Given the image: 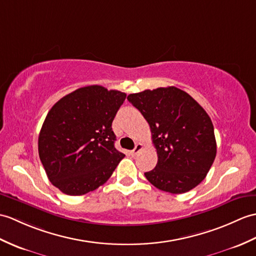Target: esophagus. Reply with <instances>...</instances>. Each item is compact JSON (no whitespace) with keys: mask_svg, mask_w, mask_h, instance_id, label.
I'll return each instance as SVG.
<instances>
[{"mask_svg":"<svg viewBox=\"0 0 256 256\" xmlns=\"http://www.w3.org/2000/svg\"><path fill=\"white\" fill-rule=\"evenodd\" d=\"M142 150V144H140V142H138V144L135 145V148L134 150L130 152V154H132V155H138V154Z\"/></svg>","mask_w":256,"mask_h":256,"instance_id":"esophagus-1","label":"esophagus"}]
</instances>
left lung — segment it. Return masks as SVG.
Instances as JSON below:
<instances>
[{
    "label": "left lung",
    "mask_w": 256,
    "mask_h": 256,
    "mask_svg": "<svg viewBox=\"0 0 256 256\" xmlns=\"http://www.w3.org/2000/svg\"><path fill=\"white\" fill-rule=\"evenodd\" d=\"M128 100L146 118L158 155L146 179L164 192H188L205 179L217 146L210 116L176 87L130 94Z\"/></svg>",
    "instance_id": "1"
}]
</instances>
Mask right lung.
I'll list each match as a JSON object with an SVG mask.
<instances>
[{
    "label": "right lung",
    "mask_w": 256,
    "mask_h": 256,
    "mask_svg": "<svg viewBox=\"0 0 256 256\" xmlns=\"http://www.w3.org/2000/svg\"><path fill=\"white\" fill-rule=\"evenodd\" d=\"M126 97L99 85L86 86L61 98L48 112L38 152L50 182L62 193L94 191L126 156L116 150L111 128Z\"/></svg>",
    "instance_id": "1"
}]
</instances>
